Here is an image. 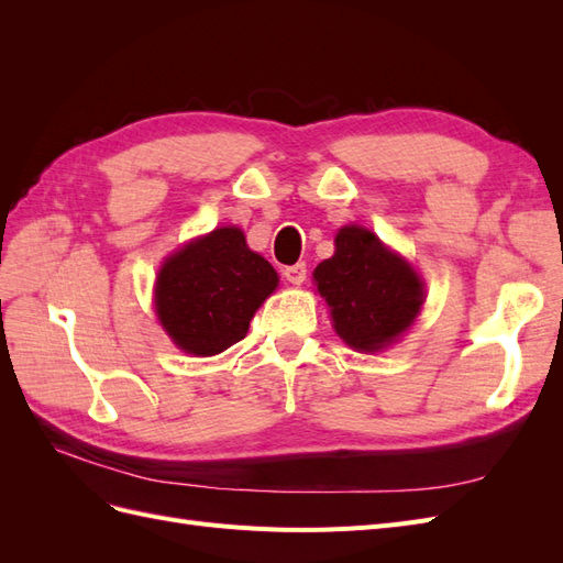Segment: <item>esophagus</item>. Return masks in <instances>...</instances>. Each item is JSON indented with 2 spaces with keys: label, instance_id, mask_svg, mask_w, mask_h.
Listing matches in <instances>:
<instances>
[{
  "label": "esophagus",
  "instance_id": "esophagus-1",
  "mask_svg": "<svg viewBox=\"0 0 563 563\" xmlns=\"http://www.w3.org/2000/svg\"><path fill=\"white\" fill-rule=\"evenodd\" d=\"M282 275L286 277V282L291 284H302L305 277H308V265L305 263H296V265H288L282 269Z\"/></svg>",
  "mask_w": 563,
  "mask_h": 563
}]
</instances>
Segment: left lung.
<instances>
[{
	"instance_id": "left-lung-1",
	"label": "left lung",
	"mask_w": 563,
	"mask_h": 563,
	"mask_svg": "<svg viewBox=\"0 0 563 563\" xmlns=\"http://www.w3.org/2000/svg\"><path fill=\"white\" fill-rule=\"evenodd\" d=\"M314 282L329 302L338 335L364 352H376L401 335L424 300L411 265L356 225L338 232L333 258L317 265Z\"/></svg>"
}]
</instances>
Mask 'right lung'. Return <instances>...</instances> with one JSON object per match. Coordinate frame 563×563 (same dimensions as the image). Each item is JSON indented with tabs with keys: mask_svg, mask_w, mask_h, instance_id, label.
Listing matches in <instances>:
<instances>
[{
	"mask_svg": "<svg viewBox=\"0 0 563 563\" xmlns=\"http://www.w3.org/2000/svg\"><path fill=\"white\" fill-rule=\"evenodd\" d=\"M277 282L275 267L246 246L242 230L220 228L164 263L157 314L180 350L211 356L240 343Z\"/></svg>",
	"mask_w": 563,
	"mask_h": 563,
	"instance_id": "obj_1",
	"label": "right lung"
}]
</instances>
